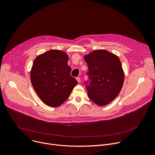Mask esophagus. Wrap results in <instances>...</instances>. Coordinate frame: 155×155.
<instances>
[{
  "mask_svg": "<svg viewBox=\"0 0 155 155\" xmlns=\"http://www.w3.org/2000/svg\"><path fill=\"white\" fill-rule=\"evenodd\" d=\"M76 80H77V81H78V83H80V81H81V79H80V77H77L76 78Z\"/></svg>",
  "mask_w": 155,
  "mask_h": 155,
  "instance_id": "34e87169",
  "label": "esophagus"
}]
</instances>
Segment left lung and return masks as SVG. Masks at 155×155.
<instances>
[{"instance_id":"obj_1","label":"left lung","mask_w":155,"mask_h":155,"mask_svg":"<svg viewBox=\"0 0 155 155\" xmlns=\"http://www.w3.org/2000/svg\"><path fill=\"white\" fill-rule=\"evenodd\" d=\"M90 80L86 86L89 97L99 106L112 102L119 94L124 75L119 58L105 50H96L84 56ZM89 83L86 81L85 84Z\"/></svg>"}]
</instances>
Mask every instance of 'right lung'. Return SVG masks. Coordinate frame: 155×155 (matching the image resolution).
<instances>
[{"label": "right lung", "instance_id": "right-lung-1", "mask_svg": "<svg viewBox=\"0 0 155 155\" xmlns=\"http://www.w3.org/2000/svg\"><path fill=\"white\" fill-rule=\"evenodd\" d=\"M68 55L59 50H51L38 55L31 71V84L46 105L57 107L65 102L77 81L71 75Z\"/></svg>", "mask_w": 155, "mask_h": 155}]
</instances>
